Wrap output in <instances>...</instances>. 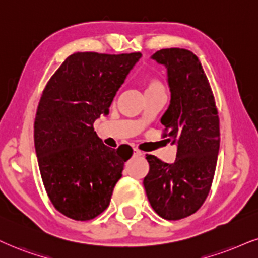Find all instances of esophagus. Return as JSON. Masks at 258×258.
<instances>
[{"label": "esophagus", "instance_id": "esophagus-1", "mask_svg": "<svg viewBox=\"0 0 258 258\" xmlns=\"http://www.w3.org/2000/svg\"><path fill=\"white\" fill-rule=\"evenodd\" d=\"M144 153H142L141 151H139V149L134 148V155H136V157H140V155H142Z\"/></svg>", "mask_w": 258, "mask_h": 258}]
</instances>
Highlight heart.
Masks as SVG:
<instances>
[{"label": "heart", "instance_id": "b5f03b06", "mask_svg": "<svg viewBox=\"0 0 258 258\" xmlns=\"http://www.w3.org/2000/svg\"><path fill=\"white\" fill-rule=\"evenodd\" d=\"M145 87L146 91H157V90H164L163 85L160 84L158 80L155 79H149L145 82Z\"/></svg>", "mask_w": 258, "mask_h": 258}]
</instances>
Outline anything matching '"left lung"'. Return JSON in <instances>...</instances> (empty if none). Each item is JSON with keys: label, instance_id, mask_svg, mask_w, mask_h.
Instances as JSON below:
<instances>
[{"label": "left lung", "instance_id": "obj_1", "mask_svg": "<svg viewBox=\"0 0 258 258\" xmlns=\"http://www.w3.org/2000/svg\"><path fill=\"white\" fill-rule=\"evenodd\" d=\"M152 59L167 69L171 100L160 122L167 141L177 146L172 164L146 155L147 199L158 215L179 220L203 205L211 190L220 147V128L211 85L195 53L161 49Z\"/></svg>", "mask_w": 258, "mask_h": 258}]
</instances>
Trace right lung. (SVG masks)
<instances>
[{
    "instance_id": "add662e5",
    "label": "right lung",
    "mask_w": 258,
    "mask_h": 258,
    "mask_svg": "<svg viewBox=\"0 0 258 258\" xmlns=\"http://www.w3.org/2000/svg\"><path fill=\"white\" fill-rule=\"evenodd\" d=\"M141 53L76 52L47 82L34 120V148L43 184L59 213L91 220L110 205L130 146L112 149L93 129Z\"/></svg>"
}]
</instances>
